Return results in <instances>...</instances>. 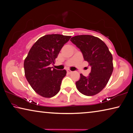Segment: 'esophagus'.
<instances>
[{"mask_svg":"<svg viewBox=\"0 0 133 133\" xmlns=\"http://www.w3.org/2000/svg\"><path fill=\"white\" fill-rule=\"evenodd\" d=\"M67 72H68V74H71V73H72L73 72L71 70H69V69H68V70H67Z\"/></svg>","mask_w":133,"mask_h":133,"instance_id":"1","label":"esophagus"}]
</instances>
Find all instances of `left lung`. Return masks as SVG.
I'll return each mask as SVG.
<instances>
[{
  "instance_id": "1",
  "label": "left lung",
  "mask_w": 133,
  "mask_h": 133,
  "mask_svg": "<svg viewBox=\"0 0 133 133\" xmlns=\"http://www.w3.org/2000/svg\"><path fill=\"white\" fill-rule=\"evenodd\" d=\"M71 41L81 50L85 61L91 67L88 77L81 74L76 82L78 90L87 96L99 93L107 84L113 71L112 56L108 48L97 37L82 35L72 37Z\"/></svg>"
}]
</instances>
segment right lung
<instances>
[{
	"mask_svg": "<svg viewBox=\"0 0 133 133\" xmlns=\"http://www.w3.org/2000/svg\"><path fill=\"white\" fill-rule=\"evenodd\" d=\"M71 36L59 34L41 37L30 48L24 61L25 75L34 90L41 96L51 98L57 94L66 70L52 69L55 59Z\"/></svg>",
	"mask_w": 133,
	"mask_h": 133,
	"instance_id": "add662e5",
	"label": "right lung"
}]
</instances>
